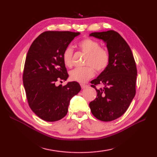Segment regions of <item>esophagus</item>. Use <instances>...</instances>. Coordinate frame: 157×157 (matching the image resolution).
Listing matches in <instances>:
<instances>
[{
    "mask_svg": "<svg viewBox=\"0 0 157 157\" xmlns=\"http://www.w3.org/2000/svg\"><path fill=\"white\" fill-rule=\"evenodd\" d=\"M80 86H81V87H82V89L87 88L88 87V85H86V84H80Z\"/></svg>",
    "mask_w": 157,
    "mask_h": 157,
    "instance_id": "esophagus-1",
    "label": "esophagus"
}]
</instances>
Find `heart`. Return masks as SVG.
<instances>
[{"mask_svg": "<svg viewBox=\"0 0 157 157\" xmlns=\"http://www.w3.org/2000/svg\"><path fill=\"white\" fill-rule=\"evenodd\" d=\"M78 46L87 55L85 59V64L89 65L73 69L70 71L69 75L71 80L83 83L94 75L93 66L98 71L104 70L109 65L110 56L106 49L100 48L99 43L91 38L82 40L79 42ZM72 56L73 49L71 46H67L64 50L62 55L63 61L65 66H71Z\"/></svg>", "mask_w": 157, "mask_h": 157, "instance_id": "obj_1", "label": "heart"}]
</instances>
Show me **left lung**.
Here are the masks:
<instances>
[{"label": "left lung", "instance_id": "1", "mask_svg": "<svg viewBox=\"0 0 157 157\" xmlns=\"http://www.w3.org/2000/svg\"><path fill=\"white\" fill-rule=\"evenodd\" d=\"M89 36L102 40L110 56L108 66L91 82L97 95L89 106L96 119L113 121L124 114L135 96L137 77L135 60L128 43L117 32H92ZM97 84L103 87L96 89Z\"/></svg>", "mask_w": 157, "mask_h": 157}]
</instances>
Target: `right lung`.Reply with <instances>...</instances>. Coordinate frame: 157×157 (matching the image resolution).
<instances>
[{"label":"right lung","mask_w":157,"mask_h":157,"mask_svg":"<svg viewBox=\"0 0 157 157\" xmlns=\"http://www.w3.org/2000/svg\"><path fill=\"white\" fill-rule=\"evenodd\" d=\"M79 32L48 31L32 42L26 56L23 82L29 107L46 121H56L67 115L70 101L81 90L77 82L65 86L69 75L62 55Z\"/></svg>","instance_id":"1"}]
</instances>
